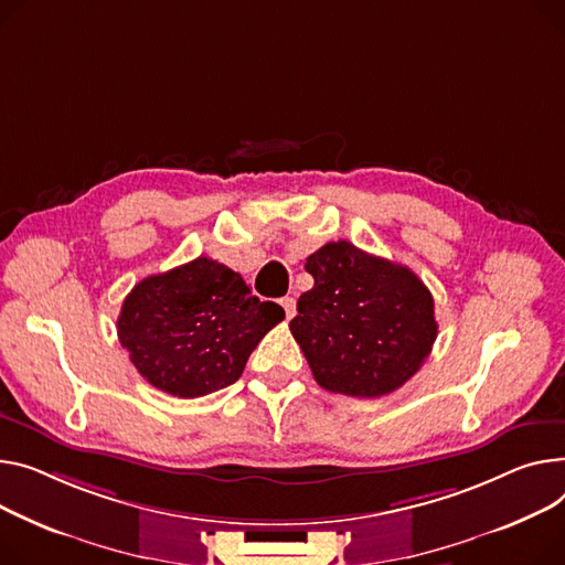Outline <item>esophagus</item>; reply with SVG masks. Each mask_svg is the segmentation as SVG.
Instances as JSON below:
<instances>
[{"mask_svg": "<svg viewBox=\"0 0 565 565\" xmlns=\"http://www.w3.org/2000/svg\"><path fill=\"white\" fill-rule=\"evenodd\" d=\"M281 307H284V311H286V320H290V318L295 316V311H297L295 297H284V299H281Z\"/></svg>", "mask_w": 565, "mask_h": 565, "instance_id": "obj_1", "label": "esophagus"}]
</instances>
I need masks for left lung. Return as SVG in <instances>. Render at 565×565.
<instances>
[{"mask_svg":"<svg viewBox=\"0 0 565 565\" xmlns=\"http://www.w3.org/2000/svg\"><path fill=\"white\" fill-rule=\"evenodd\" d=\"M313 288L290 331L316 382L350 397H382L420 370L438 335L434 297L418 275L348 241L307 258Z\"/></svg>","mask_w":565,"mask_h":565,"instance_id":"obj_1","label":"left lung"}]
</instances>
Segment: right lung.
<instances>
[{
	"instance_id": "1",
	"label": "right lung",
	"mask_w": 565,
	"mask_h": 565,
	"mask_svg": "<svg viewBox=\"0 0 565 565\" xmlns=\"http://www.w3.org/2000/svg\"><path fill=\"white\" fill-rule=\"evenodd\" d=\"M284 309L260 302L243 277L198 256L134 286L118 318V338L154 388L193 399L227 388Z\"/></svg>"
}]
</instances>
